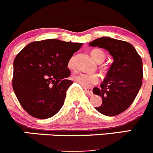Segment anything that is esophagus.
<instances>
[{
	"mask_svg": "<svg viewBox=\"0 0 153 153\" xmlns=\"http://www.w3.org/2000/svg\"><path fill=\"white\" fill-rule=\"evenodd\" d=\"M83 89L85 90V91L88 94V95H92L93 94V91H92V88H87V87H83Z\"/></svg>",
	"mask_w": 153,
	"mask_h": 153,
	"instance_id": "esophagus-1",
	"label": "esophagus"
}]
</instances>
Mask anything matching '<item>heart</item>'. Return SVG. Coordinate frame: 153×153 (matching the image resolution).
<instances>
[{"label":"heart","instance_id":"obj_1","mask_svg":"<svg viewBox=\"0 0 153 153\" xmlns=\"http://www.w3.org/2000/svg\"><path fill=\"white\" fill-rule=\"evenodd\" d=\"M91 56L97 62H102L105 59V53L102 51L100 49H94L91 52ZM68 68L71 69L75 68V57L72 56L69 59L68 63ZM74 81H75L78 84L81 85L82 87H90L98 83L100 80V77L96 74H85L79 73L74 75Z\"/></svg>","mask_w":153,"mask_h":153}]
</instances>
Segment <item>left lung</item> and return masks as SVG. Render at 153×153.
I'll list each match as a JSON object with an SVG mask.
<instances>
[{
	"instance_id": "left-lung-1",
	"label": "left lung",
	"mask_w": 153,
	"mask_h": 153,
	"mask_svg": "<svg viewBox=\"0 0 153 153\" xmlns=\"http://www.w3.org/2000/svg\"><path fill=\"white\" fill-rule=\"evenodd\" d=\"M89 45L105 49L114 59L100 87L93 89L102 100L95 109L104 115H117L130 106L141 87V57L130 43L109 37L97 39Z\"/></svg>"
}]
</instances>
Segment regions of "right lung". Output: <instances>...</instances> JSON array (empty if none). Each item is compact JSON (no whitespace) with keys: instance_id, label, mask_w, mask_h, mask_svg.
<instances>
[{"instance_id":"add662e5","label":"right lung","mask_w":153,"mask_h":153,"mask_svg":"<svg viewBox=\"0 0 153 153\" xmlns=\"http://www.w3.org/2000/svg\"><path fill=\"white\" fill-rule=\"evenodd\" d=\"M82 45L46 39L31 42L18 53L13 62V88L30 115L47 119L61 109L73 83L68 79V63Z\"/></svg>"}]
</instances>
